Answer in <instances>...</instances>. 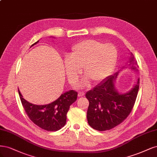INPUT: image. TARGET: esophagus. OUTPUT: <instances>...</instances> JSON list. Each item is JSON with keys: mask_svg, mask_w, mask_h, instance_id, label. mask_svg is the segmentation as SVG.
<instances>
[{"mask_svg": "<svg viewBox=\"0 0 157 157\" xmlns=\"http://www.w3.org/2000/svg\"><path fill=\"white\" fill-rule=\"evenodd\" d=\"M84 95H85V93L84 92H79L78 93V97H83Z\"/></svg>", "mask_w": 157, "mask_h": 157, "instance_id": "obj_1", "label": "esophagus"}]
</instances>
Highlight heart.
I'll return each mask as SVG.
<instances>
[{"instance_id": "obj_1", "label": "heart", "mask_w": 157, "mask_h": 157, "mask_svg": "<svg viewBox=\"0 0 157 157\" xmlns=\"http://www.w3.org/2000/svg\"><path fill=\"white\" fill-rule=\"evenodd\" d=\"M117 59V50L113 44H104L95 40H86L75 44L64 60L69 82L76 84L83 68L85 79L81 87L97 83L112 73Z\"/></svg>"}]
</instances>
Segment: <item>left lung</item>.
<instances>
[{"label": "left lung", "instance_id": "1", "mask_svg": "<svg viewBox=\"0 0 157 157\" xmlns=\"http://www.w3.org/2000/svg\"><path fill=\"white\" fill-rule=\"evenodd\" d=\"M128 63L121 69L128 68L135 72H138L137 62L132 53ZM120 70L106 78L85 94L89 102L87 113L88 123L95 130L104 131L115 127L132 111L139 90L140 78L128 91L119 93L115 82Z\"/></svg>", "mask_w": 157, "mask_h": 157}]
</instances>
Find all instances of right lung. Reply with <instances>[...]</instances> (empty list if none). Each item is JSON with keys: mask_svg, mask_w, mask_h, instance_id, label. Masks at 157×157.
Instances as JSON below:
<instances>
[{"mask_svg": "<svg viewBox=\"0 0 157 157\" xmlns=\"http://www.w3.org/2000/svg\"><path fill=\"white\" fill-rule=\"evenodd\" d=\"M38 42L39 40L33 44L31 48ZM18 91L28 117L35 124L47 131H57L63 127L67 122V113L70 106L77 100L78 96L77 92L70 90L63 93L56 100L50 104L36 105L28 102L23 98L19 90Z\"/></svg>", "mask_w": 157, "mask_h": 157, "instance_id": "add662e5", "label": "right lung"}]
</instances>
